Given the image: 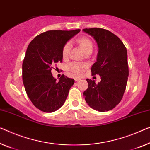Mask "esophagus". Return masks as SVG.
<instances>
[{
  "mask_svg": "<svg viewBox=\"0 0 150 150\" xmlns=\"http://www.w3.org/2000/svg\"><path fill=\"white\" fill-rule=\"evenodd\" d=\"M80 79H80V78H79V77H75V81H79Z\"/></svg>",
  "mask_w": 150,
  "mask_h": 150,
  "instance_id": "34e87169",
  "label": "esophagus"
}]
</instances>
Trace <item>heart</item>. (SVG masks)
Here are the masks:
<instances>
[{"label": "heart", "mask_w": 150, "mask_h": 150, "mask_svg": "<svg viewBox=\"0 0 150 150\" xmlns=\"http://www.w3.org/2000/svg\"><path fill=\"white\" fill-rule=\"evenodd\" d=\"M77 43L79 44L80 48H81L83 52L86 53L88 51H92L93 50V43L87 37H81L77 40ZM70 50V44L66 43L62 48V56L64 58L67 57ZM84 65L82 64L78 63V62H72L69 64L68 68L71 72L75 74H81L83 71Z\"/></svg>", "instance_id": "obj_1"}]
</instances>
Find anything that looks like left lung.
<instances>
[{
    "label": "left lung",
    "mask_w": 150,
    "mask_h": 150,
    "mask_svg": "<svg viewBox=\"0 0 150 150\" xmlns=\"http://www.w3.org/2000/svg\"><path fill=\"white\" fill-rule=\"evenodd\" d=\"M83 32L96 42V62L91 67V75L98 74L101 81L87 79L88 88L83 92L85 100L91 108L106 112L121 101L129 77L127 51L117 35L102 28L83 29Z\"/></svg>",
    "instance_id": "8db88e82"
}]
</instances>
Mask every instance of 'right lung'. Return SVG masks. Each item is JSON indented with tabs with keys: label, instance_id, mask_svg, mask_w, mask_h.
Listing matches in <instances>:
<instances>
[{
	"label": "right lung",
	"instance_id": "1",
	"mask_svg": "<svg viewBox=\"0 0 150 150\" xmlns=\"http://www.w3.org/2000/svg\"><path fill=\"white\" fill-rule=\"evenodd\" d=\"M80 30H50L40 33L27 48L22 64L23 83L33 104L44 112H52L64 104L75 80L62 75L59 81L51 70L62 62V48Z\"/></svg>",
	"mask_w": 150,
	"mask_h": 150
}]
</instances>
